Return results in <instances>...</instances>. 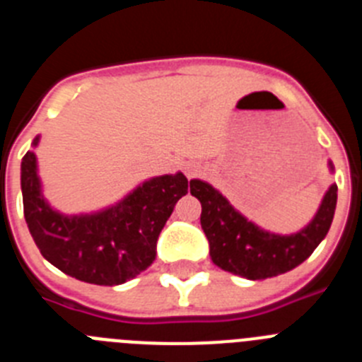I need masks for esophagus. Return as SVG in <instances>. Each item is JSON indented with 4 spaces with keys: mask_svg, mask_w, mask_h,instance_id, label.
I'll return each mask as SVG.
<instances>
[{
    "mask_svg": "<svg viewBox=\"0 0 362 362\" xmlns=\"http://www.w3.org/2000/svg\"><path fill=\"white\" fill-rule=\"evenodd\" d=\"M197 172H199V168H197L196 165H192V163H188V165H185V174H187V177H194V175H197Z\"/></svg>",
    "mask_w": 362,
    "mask_h": 362,
    "instance_id": "obj_1",
    "label": "esophagus"
}]
</instances>
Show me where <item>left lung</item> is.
I'll return each instance as SVG.
<instances>
[{"label":"left lung","instance_id":"obj_1","mask_svg":"<svg viewBox=\"0 0 362 362\" xmlns=\"http://www.w3.org/2000/svg\"><path fill=\"white\" fill-rule=\"evenodd\" d=\"M190 192L203 206L201 226L210 243L214 264L254 281L279 276L306 261L330 230L337 203V187L332 185L321 209L305 230L293 235H277L245 219L209 183L194 179Z\"/></svg>","mask_w":362,"mask_h":362}]
</instances>
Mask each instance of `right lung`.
<instances>
[{"label": "right lung", "instance_id": "1", "mask_svg": "<svg viewBox=\"0 0 362 362\" xmlns=\"http://www.w3.org/2000/svg\"><path fill=\"white\" fill-rule=\"evenodd\" d=\"M21 192L25 221L41 255L66 276L114 286L153 263L159 233L175 203L188 192V179L181 172L153 177L114 209L65 217L45 203L36 156L27 152L21 161Z\"/></svg>", "mask_w": 362, "mask_h": 362}]
</instances>
